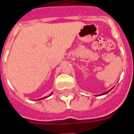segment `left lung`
<instances>
[{"mask_svg":"<svg viewBox=\"0 0 134 134\" xmlns=\"http://www.w3.org/2000/svg\"><path fill=\"white\" fill-rule=\"evenodd\" d=\"M109 91H107V92H105V93H102V94H101V95H105V94H106V93H108V92H109Z\"/></svg>","mask_w":134,"mask_h":134,"instance_id":"left-lung-1","label":"left lung"}]
</instances>
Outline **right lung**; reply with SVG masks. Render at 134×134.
I'll return each instance as SVG.
<instances>
[{"mask_svg": "<svg viewBox=\"0 0 134 134\" xmlns=\"http://www.w3.org/2000/svg\"><path fill=\"white\" fill-rule=\"evenodd\" d=\"M52 95V93H51V94L49 95V96H51ZM47 97H44V98H41V99H38V100H42V99H45V98H46Z\"/></svg>", "mask_w": 134, "mask_h": 134, "instance_id": "add662e5", "label": "right lung"}]
</instances>
